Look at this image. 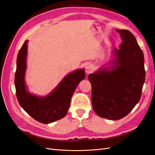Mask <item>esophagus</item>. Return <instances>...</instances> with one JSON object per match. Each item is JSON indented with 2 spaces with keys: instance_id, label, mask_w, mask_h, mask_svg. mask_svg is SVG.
<instances>
[{
  "instance_id": "1",
  "label": "esophagus",
  "mask_w": 155,
  "mask_h": 155,
  "mask_svg": "<svg viewBox=\"0 0 155 155\" xmlns=\"http://www.w3.org/2000/svg\"><path fill=\"white\" fill-rule=\"evenodd\" d=\"M93 69H94V67L92 64H88L86 67V72L88 74L91 73L92 72Z\"/></svg>"
}]
</instances>
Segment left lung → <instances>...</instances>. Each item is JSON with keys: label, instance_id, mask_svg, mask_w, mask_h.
I'll use <instances>...</instances> for the list:
<instances>
[{"label": "left lung", "instance_id": "left-lung-1", "mask_svg": "<svg viewBox=\"0 0 155 155\" xmlns=\"http://www.w3.org/2000/svg\"><path fill=\"white\" fill-rule=\"evenodd\" d=\"M123 43L114 49L113 67L88 75L94 110L101 118L120 120L139 102L145 79L143 51L132 33L116 30Z\"/></svg>", "mask_w": 155, "mask_h": 155}]
</instances>
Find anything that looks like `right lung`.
Here are the masks:
<instances>
[{
	"label": "right lung",
	"mask_w": 155,
	"mask_h": 155,
	"mask_svg": "<svg viewBox=\"0 0 155 155\" xmlns=\"http://www.w3.org/2000/svg\"><path fill=\"white\" fill-rule=\"evenodd\" d=\"M27 43L26 41L17 58L15 86L17 100L22 109L37 121L42 124L54 122L67 114L75 90L85 78V70H78L68 74L47 96L41 97L32 95L26 91L25 83Z\"/></svg>",
	"instance_id": "add662e5"
}]
</instances>
